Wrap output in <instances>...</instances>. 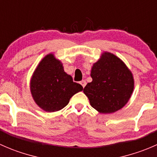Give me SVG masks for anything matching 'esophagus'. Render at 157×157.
<instances>
[{"instance_id":"esophagus-1","label":"esophagus","mask_w":157,"mask_h":157,"mask_svg":"<svg viewBox=\"0 0 157 157\" xmlns=\"http://www.w3.org/2000/svg\"><path fill=\"white\" fill-rule=\"evenodd\" d=\"M80 84L82 85V86H83V88L85 87V86H86V80H82V81H80Z\"/></svg>"}]
</instances>
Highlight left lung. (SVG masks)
Instances as JSON below:
<instances>
[{
  "mask_svg": "<svg viewBox=\"0 0 157 157\" xmlns=\"http://www.w3.org/2000/svg\"><path fill=\"white\" fill-rule=\"evenodd\" d=\"M93 81L83 89L90 105L100 113H112L122 108L134 90L131 71L113 54L105 52L93 64Z\"/></svg>",
  "mask_w": 157,
  "mask_h": 157,
  "instance_id": "1",
  "label": "left lung"
}]
</instances>
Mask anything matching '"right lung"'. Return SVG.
Returning <instances> with one entry per match:
<instances>
[{"mask_svg":"<svg viewBox=\"0 0 157 157\" xmlns=\"http://www.w3.org/2000/svg\"><path fill=\"white\" fill-rule=\"evenodd\" d=\"M30 90L41 109L53 112L65 107L75 93L83 90V86L73 81L71 76L64 71L61 61L50 54L42 60L33 73Z\"/></svg>","mask_w":157,"mask_h":157,"instance_id":"obj_1","label":"right lung"}]
</instances>
